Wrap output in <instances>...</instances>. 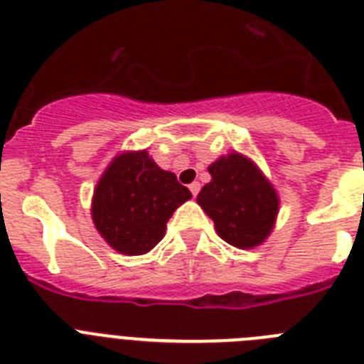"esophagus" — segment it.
<instances>
[{
	"mask_svg": "<svg viewBox=\"0 0 364 364\" xmlns=\"http://www.w3.org/2000/svg\"><path fill=\"white\" fill-rule=\"evenodd\" d=\"M189 191L193 193V197H197L198 191H200V184H198V182H193V184H189Z\"/></svg>",
	"mask_w": 364,
	"mask_h": 364,
	"instance_id": "1",
	"label": "esophagus"
}]
</instances>
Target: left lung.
<instances>
[{"instance_id": "1", "label": "left lung", "mask_w": 364, "mask_h": 364, "mask_svg": "<svg viewBox=\"0 0 364 364\" xmlns=\"http://www.w3.org/2000/svg\"><path fill=\"white\" fill-rule=\"evenodd\" d=\"M208 171L211 182L197 202L213 220L222 240L240 250L260 246L273 231L279 215V195L259 166L244 154H224Z\"/></svg>"}]
</instances>
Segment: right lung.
I'll return each mask as SVG.
<instances>
[{
	"label": "right lung",
	"instance_id": "right-lung-1",
	"mask_svg": "<svg viewBox=\"0 0 364 364\" xmlns=\"http://www.w3.org/2000/svg\"><path fill=\"white\" fill-rule=\"evenodd\" d=\"M191 198L175 173L146 149L117 154L95 188L91 215L102 239L118 253L144 255L164 239L167 220Z\"/></svg>",
	"mask_w": 364,
	"mask_h": 364
}]
</instances>
